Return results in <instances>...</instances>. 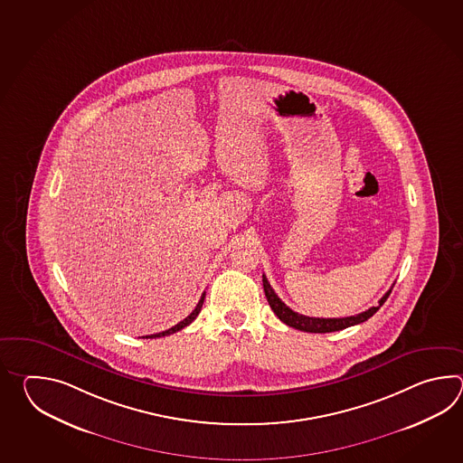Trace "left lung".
<instances>
[{
	"instance_id": "1",
	"label": "left lung",
	"mask_w": 463,
	"mask_h": 463,
	"mask_svg": "<svg viewBox=\"0 0 463 463\" xmlns=\"http://www.w3.org/2000/svg\"><path fill=\"white\" fill-rule=\"evenodd\" d=\"M263 288H265L266 299H268V303L271 306L273 313H275L285 325L291 326V327L299 329V331H305V333H335V331H341V329H345V327H349V326L361 325V323H364L371 316H374L375 313L379 311V307L384 305L385 299L389 298L391 291H392V288H391V289L381 298L379 305L373 306V307H369L367 311L359 313V315L347 316V317H309V316L299 315V313L293 311L291 307H288V306L278 298L275 289L268 283L265 275H263Z\"/></svg>"
}]
</instances>
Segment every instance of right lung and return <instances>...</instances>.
Returning a JSON list of instances; mask_svg holds the SVG:
<instances>
[{"mask_svg":"<svg viewBox=\"0 0 463 463\" xmlns=\"http://www.w3.org/2000/svg\"><path fill=\"white\" fill-rule=\"evenodd\" d=\"M203 299H205V293H203L202 298H200V301H198V305L195 306V309H194V311H192V313H190V315H188L187 317L184 319V321H180L178 325L174 326V327H170V329H167V331H162V333H157V335H146V337H147V339H154V337H164V335H174V333H177V331H180V329L187 327V326L190 325V323H192L195 317H197L198 313L202 311Z\"/></svg>","mask_w":463,"mask_h":463,"instance_id":"1","label":"right lung"}]
</instances>
